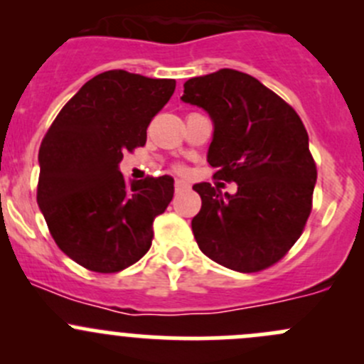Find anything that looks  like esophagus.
Instances as JSON below:
<instances>
[{
	"label": "esophagus",
	"mask_w": 364,
	"mask_h": 364,
	"mask_svg": "<svg viewBox=\"0 0 364 364\" xmlns=\"http://www.w3.org/2000/svg\"><path fill=\"white\" fill-rule=\"evenodd\" d=\"M174 190H176V193H181V192H185V190H188V185H186L185 181H181V179H176Z\"/></svg>",
	"instance_id": "34e87169"
}]
</instances>
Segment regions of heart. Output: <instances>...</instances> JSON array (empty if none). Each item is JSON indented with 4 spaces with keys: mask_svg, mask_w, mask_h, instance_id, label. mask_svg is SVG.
Instances as JSON below:
<instances>
[{
    "mask_svg": "<svg viewBox=\"0 0 364 364\" xmlns=\"http://www.w3.org/2000/svg\"><path fill=\"white\" fill-rule=\"evenodd\" d=\"M178 171H183V168H181V167H179V168H178Z\"/></svg>",
    "mask_w": 364,
    "mask_h": 364,
    "instance_id": "heart-1",
    "label": "heart"
}]
</instances>
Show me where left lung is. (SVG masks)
<instances>
[{"mask_svg": "<svg viewBox=\"0 0 364 364\" xmlns=\"http://www.w3.org/2000/svg\"><path fill=\"white\" fill-rule=\"evenodd\" d=\"M181 100L215 123L213 178L237 185L234 196L193 186L203 199L192 220L200 252L240 273L267 269L294 247L311 213L317 167L303 121L255 77L230 68L188 79Z\"/></svg>", "mask_w": 364, "mask_h": 364, "instance_id": "obj_1", "label": "left lung"}]
</instances>
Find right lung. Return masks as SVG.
Returning <instances> with one entry per match:
<instances>
[{
    "instance_id": "add662e5",
    "label": "right lung",
    "mask_w": 364,
    "mask_h": 364,
    "mask_svg": "<svg viewBox=\"0 0 364 364\" xmlns=\"http://www.w3.org/2000/svg\"><path fill=\"white\" fill-rule=\"evenodd\" d=\"M174 79L109 70L65 104L40 144L36 200L60 250L95 273H117L146 255L153 220L174 196L171 176L128 185L117 165L146 144Z\"/></svg>"
}]
</instances>
